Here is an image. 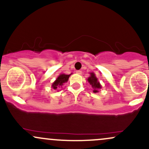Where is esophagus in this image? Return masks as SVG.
Returning a JSON list of instances; mask_svg holds the SVG:
<instances>
[{
    "label": "esophagus",
    "instance_id": "1",
    "mask_svg": "<svg viewBox=\"0 0 149 149\" xmlns=\"http://www.w3.org/2000/svg\"><path fill=\"white\" fill-rule=\"evenodd\" d=\"M76 73H78V74H81V73H82V71H80V70H77V71H76Z\"/></svg>",
    "mask_w": 149,
    "mask_h": 149
}]
</instances>
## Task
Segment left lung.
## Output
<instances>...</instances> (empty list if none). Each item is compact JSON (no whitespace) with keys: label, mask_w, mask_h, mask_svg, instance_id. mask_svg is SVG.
I'll return each mask as SVG.
<instances>
[{"label":"left lung","mask_w":149,"mask_h":149,"mask_svg":"<svg viewBox=\"0 0 149 149\" xmlns=\"http://www.w3.org/2000/svg\"><path fill=\"white\" fill-rule=\"evenodd\" d=\"M88 82L90 83V84L92 85V88H94L93 92H98V89L101 88V85L100 83V82L97 80V78L95 76V73H90V76L88 78Z\"/></svg>","instance_id":"left-lung-1"}]
</instances>
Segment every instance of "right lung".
<instances>
[{"label":"right lung","instance_id":"right-lung-1","mask_svg":"<svg viewBox=\"0 0 149 149\" xmlns=\"http://www.w3.org/2000/svg\"><path fill=\"white\" fill-rule=\"evenodd\" d=\"M70 75L61 74L60 76H59V77L57 78V80L53 83V84L52 85V88L54 89V90H57L59 87L62 86L64 83H66V82L68 81Z\"/></svg>","mask_w":149,"mask_h":149}]
</instances>
